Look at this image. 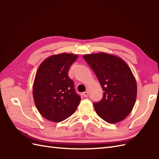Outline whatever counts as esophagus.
<instances>
[{"label": "esophagus", "mask_w": 159, "mask_h": 159, "mask_svg": "<svg viewBox=\"0 0 159 159\" xmlns=\"http://www.w3.org/2000/svg\"><path fill=\"white\" fill-rule=\"evenodd\" d=\"M83 96H85V97H87L88 96V92H83Z\"/></svg>", "instance_id": "34e87169"}]
</instances>
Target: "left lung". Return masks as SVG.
Masks as SVG:
<instances>
[{
    "mask_svg": "<svg viewBox=\"0 0 159 159\" xmlns=\"http://www.w3.org/2000/svg\"><path fill=\"white\" fill-rule=\"evenodd\" d=\"M104 91L102 99L94 102L98 116L109 124L122 121L133 110L137 98V83L123 59L104 52L83 56Z\"/></svg>",
    "mask_w": 159,
    "mask_h": 159,
    "instance_id": "left-lung-1",
    "label": "left lung"
}]
</instances>
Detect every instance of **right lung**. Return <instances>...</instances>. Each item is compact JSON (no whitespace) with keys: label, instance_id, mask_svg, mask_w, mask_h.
<instances>
[{"label":"right lung","instance_id":"1","mask_svg":"<svg viewBox=\"0 0 159 159\" xmlns=\"http://www.w3.org/2000/svg\"><path fill=\"white\" fill-rule=\"evenodd\" d=\"M77 55L61 53L46 59L37 71L33 94L37 109L49 121L60 122L75 112L81 100L68 76Z\"/></svg>","mask_w":159,"mask_h":159}]
</instances>
